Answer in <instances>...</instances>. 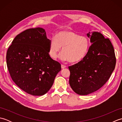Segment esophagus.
<instances>
[{
	"instance_id": "34e87169",
	"label": "esophagus",
	"mask_w": 122,
	"mask_h": 122,
	"mask_svg": "<svg viewBox=\"0 0 122 122\" xmlns=\"http://www.w3.org/2000/svg\"><path fill=\"white\" fill-rule=\"evenodd\" d=\"M66 66H65V65H63V64H61V68L62 69H64V68H66Z\"/></svg>"
}]
</instances>
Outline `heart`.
<instances>
[{
    "instance_id": "1",
    "label": "heart",
    "mask_w": 122,
    "mask_h": 122,
    "mask_svg": "<svg viewBox=\"0 0 122 122\" xmlns=\"http://www.w3.org/2000/svg\"><path fill=\"white\" fill-rule=\"evenodd\" d=\"M62 48L60 58L63 61L76 63L86 56L89 48V41L85 36H80L72 31H61L51 39L49 54L52 58H56Z\"/></svg>"
}]
</instances>
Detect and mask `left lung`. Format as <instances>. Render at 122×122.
<instances>
[{
    "label": "left lung",
    "instance_id": "left-lung-1",
    "mask_svg": "<svg viewBox=\"0 0 122 122\" xmlns=\"http://www.w3.org/2000/svg\"><path fill=\"white\" fill-rule=\"evenodd\" d=\"M87 34L92 44L86 56L78 63L69 66V84L77 94L85 95L97 91L109 79L116 64L113 46L108 38L93 32Z\"/></svg>",
    "mask_w": 122,
    "mask_h": 122
}]
</instances>
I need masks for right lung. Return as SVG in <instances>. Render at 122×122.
Listing matches in <instances>:
<instances>
[{
	"label": "right lung",
	"instance_id": "add662e5",
	"mask_svg": "<svg viewBox=\"0 0 122 122\" xmlns=\"http://www.w3.org/2000/svg\"><path fill=\"white\" fill-rule=\"evenodd\" d=\"M50 41L43 28H31L18 35L7 52V68L13 81L32 95L47 93L61 71V64L49 54Z\"/></svg>",
	"mask_w": 122,
	"mask_h": 122
}]
</instances>
